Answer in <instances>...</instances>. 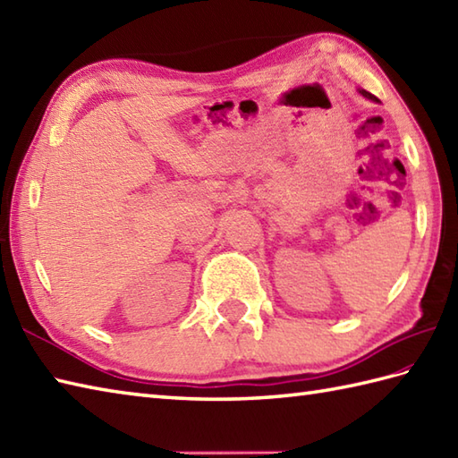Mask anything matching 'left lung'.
<instances>
[{
  "label": "left lung",
  "mask_w": 458,
  "mask_h": 458,
  "mask_svg": "<svg viewBox=\"0 0 458 458\" xmlns=\"http://www.w3.org/2000/svg\"><path fill=\"white\" fill-rule=\"evenodd\" d=\"M360 94H362L364 98H368V100H372V102H379L374 94H369V92H366V90H360Z\"/></svg>",
  "instance_id": "8db88e82"
}]
</instances>
